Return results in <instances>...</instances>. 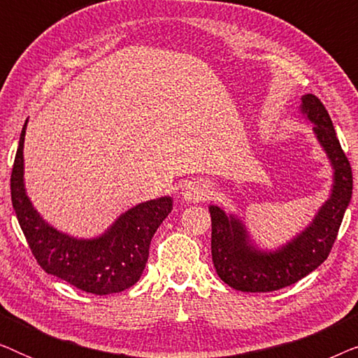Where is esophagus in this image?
Masks as SVG:
<instances>
[{"mask_svg":"<svg viewBox=\"0 0 358 358\" xmlns=\"http://www.w3.org/2000/svg\"><path fill=\"white\" fill-rule=\"evenodd\" d=\"M210 195L208 184H205L203 180H194L189 182L182 190V199L185 202H202Z\"/></svg>","mask_w":358,"mask_h":358,"instance_id":"obj_1","label":"esophagus"}]
</instances>
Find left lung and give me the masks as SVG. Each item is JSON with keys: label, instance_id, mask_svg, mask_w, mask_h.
<instances>
[{"label": "left lung", "instance_id": "obj_1", "mask_svg": "<svg viewBox=\"0 0 358 358\" xmlns=\"http://www.w3.org/2000/svg\"><path fill=\"white\" fill-rule=\"evenodd\" d=\"M301 112L311 124L334 169L329 199L305 231L272 252L254 248L246 228L220 207H210L212 259L218 277L234 290L275 292L296 283L329 256L352 199V168L341 148L332 120L322 102L313 94L301 97Z\"/></svg>", "mask_w": 358, "mask_h": 358}]
</instances>
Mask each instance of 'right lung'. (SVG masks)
Wrapping results in <instances>:
<instances>
[{
  "mask_svg": "<svg viewBox=\"0 0 358 358\" xmlns=\"http://www.w3.org/2000/svg\"><path fill=\"white\" fill-rule=\"evenodd\" d=\"M11 173V200L29 248L43 271L92 295L124 292L138 282L150 256V243L156 229L173 210V199L161 197L127 210L104 234L78 239L50 227L24 187V136Z\"/></svg>",
  "mask_w": 358,
  "mask_h": 358,
  "instance_id": "add662e5",
  "label": "right lung"
}]
</instances>
